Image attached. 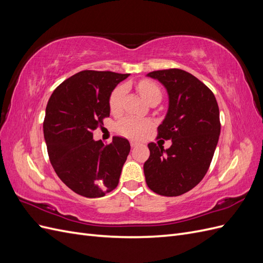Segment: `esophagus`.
Masks as SVG:
<instances>
[{"label": "esophagus", "instance_id": "1", "mask_svg": "<svg viewBox=\"0 0 263 263\" xmlns=\"http://www.w3.org/2000/svg\"><path fill=\"white\" fill-rule=\"evenodd\" d=\"M140 144L138 141H135V140H130V146L134 148V147H137V146H139Z\"/></svg>", "mask_w": 263, "mask_h": 263}]
</instances>
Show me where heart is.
Segmentation results:
<instances>
[{
    "instance_id": "1",
    "label": "heart",
    "mask_w": 263,
    "mask_h": 263,
    "mask_svg": "<svg viewBox=\"0 0 263 263\" xmlns=\"http://www.w3.org/2000/svg\"><path fill=\"white\" fill-rule=\"evenodd\" d=\"M138 91L145 101H148L155 97L161 98V92L158 85L150 81H141L138 84ZM125 93V86L118 85L109 95L108 106L112 112H117L121 107V102ZM117 130L124 136L130 138H141L149 130L151 123L148 119L136 118V117H125L117 123Z\"/></svg>"
}]
</instances>
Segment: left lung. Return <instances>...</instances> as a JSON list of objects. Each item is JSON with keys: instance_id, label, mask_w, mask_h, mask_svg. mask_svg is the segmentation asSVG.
Listing matches in <instances>:
<instances>
[{"instance_id": "8db88e82", "label": "left lung", "mask_w": 263, "mask_h": 263, "mask_svg": "<svg viewBox=\"0 0 263 263\" xmlns=\"http://www.w3.org/2000/svg\"><path fill=\"white\" fill-rule=\"evenodd\" d=\"M147 77L168 92V112L158 137L171 139L172 145L163 149L148 144L146 182L159 195L179 196L196 186L210 168L220 134L218 104L209 87L184 70H158Z\"/></svg>"}]
</instances>
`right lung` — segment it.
<instances>
[{"instance_id":"obj_1","label":"right lung","mask_w":263,"mask_h":263,"mask_svg":"<svg viewBox=\"0 0 263 263\" xmlns=\"http://www.w3.org/2000/svg\"><path fill=\"white\" fill-rule=\"evenodd\" d=\"M129 74L84 70L55 89L46 107L44 137L54 172L79 195L102 197L113 191L130 151L129 141L113 137L109 145L93 132L109 116L108 100Z\"/></svg>"}]
</instances>
